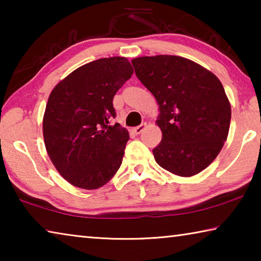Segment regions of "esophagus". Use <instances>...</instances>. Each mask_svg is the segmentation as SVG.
Masks as SVG:
<instances>
[{"instance_id": "34e87169", "label": "esophagus", "mask_w": 261, "mask_h": 261, "mask_svg": "<svg viewBox=\"0 0 261 261\" xmlns=\"http://www.w3.org/2000/svg\"><path fill=\"white\" fill-rule=\"evenodd\" d=\"M146 127H147V124H146V123H143V124H140L139 126L135 127V129L132 130V131H134V134H136V135H140L141 132H143L145 129H146Z\"/></svg>"}]
</instances>
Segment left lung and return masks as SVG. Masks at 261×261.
I'll return each mask as SVG.
<instances>
[{
    "mask_svg": "<svg viewBox=\"0 0 261 261\" xmlns=\"http://www.w3.org/2000/svg\"><path fill=\"white\" fill-rule=\"evenodd\" d=\"M139 81L159 105L162 140L153 149L169 173L191 177L208 167L222 149L231 107L219 78L185 57L155 55L131 61Z\"/></svg>",
    "mask_w": 261,
    "mask_h": 261,
    "instance_id": "8db88e82",
    "label": "left lung"
}]
</instances>
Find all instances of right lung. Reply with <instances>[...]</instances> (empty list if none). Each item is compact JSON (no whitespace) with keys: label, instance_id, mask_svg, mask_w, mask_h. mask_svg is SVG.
Wrapping results in <instances>:
<instances>
[{"label":"right lung","instance_id":"obj_1","mask_svg":"<svg viewBox=\"0 0 261 261\" xmlns=\"http://www.w3.org/2000/svg\"><path fill=\"white\" fill-rule=\"evenodd\" d=\"M134 68L114 56L82 65L50 92L42 120L45 146L60 175L73 187L95 190L122 165L129 132L118 123L113 99Z\"/></svg>","mask_w":261,"mask_h":261}]
</instances>
